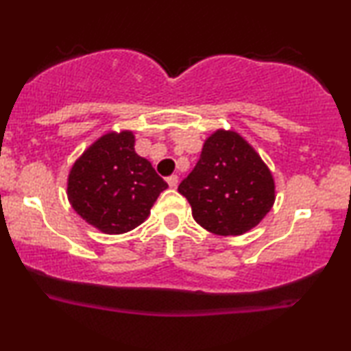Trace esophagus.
I'll use <instances>...</instances> for the list:
<instances>
[{
    "label": "esophagus",
    "instance_id": "1",
    "mask_svg": "<svg viewBox=\"0 0 351 351\" xmlns=\"http://www.w3.org/2000/svg\"><path fill=\"white\" fill-rule=\"evenodd\" d=\"M167 184H169L171 189H176V186L179 185V177H177V176H169V177H167Z\"/></svg>",
    "mask_w": 351,
    "mask_h": 351
}]
</instances>
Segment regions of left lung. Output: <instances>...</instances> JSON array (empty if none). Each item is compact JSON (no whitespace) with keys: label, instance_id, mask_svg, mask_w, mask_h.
I'll return each instance as SVG.
<instances>
[{"label":"left lung","instance_id":"8db88e82","mask_svg":"<svg viewBox=\"0 0 351 351\" xmlns=\"http://www.w3.org/2000/svg\"><path fill=\"white\" fill-rule=\"evenodd\" d=\"M179 193L193 219L210 233L237 237L256 227L275 203V180L257 152L233 131L219 129L204 142Z\"/></svg>","mask_w":351,"mask_h":351}]
</instances>
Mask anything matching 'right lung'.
Segmentation results:
<instances>
[{
  "label": "right lung",
  "mask_w": 351,
  "mask_h": 351,
  "mask_svg": "<svg viewBox=\"0 0 351 351\" xmlns=\"http://www.w3.org/2000/svg\"><path fill=\"white\" fill-rule=\"evenodd\" d=\"M131 131L108 132L71 167L69 201L86 222L107 234L131 232L150 214L167 184L134 150Z\"/></svg>",
  "instance_id": "right-lung-1"
}]
</instances>
